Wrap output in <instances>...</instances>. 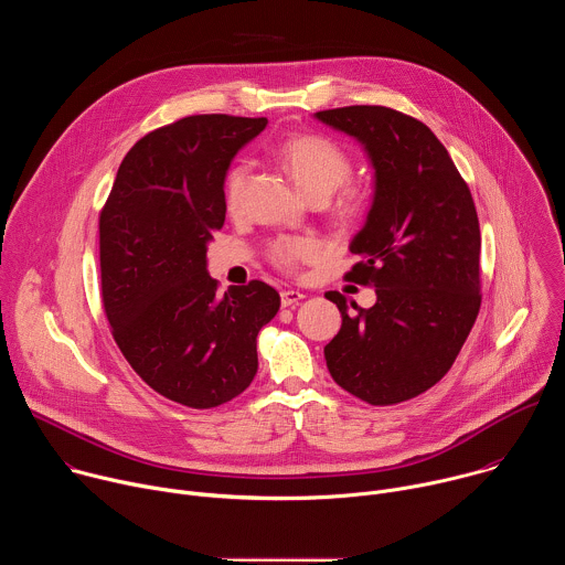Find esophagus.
<instances>
[{
  "label": "esophagus",
  "instance_id": "34e87169",
  "mask_svg": "<svg viewBox=\"0 0 565 565\" xmlns=\"http://www.w3.org/2000/svg\"><path fill=\"white\" fill-rule=\"evenodd\" d=\"M306 295L299 290H281V306H295L303 299Z\"/></svg>",
  "mask_w": 565,
  "mask_h": 565
}]
</instances>
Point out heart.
<instances>
[{"instance_id":"heart-1","label":"heart","mask_w":565,"mask_h":565,"mask_svg":"<svg viewBox=\"0 0 565 565\" xmlns=\"http://www.w3.org/2000/svg\"><path fill=\"white\" fill-rule=\"evenodd\" d=\"M279 160L290 172L295 185L308 199H329L338 188H342L353 172V160L349 151L329 136L321 134H299L281 142ZM250 168L246 163H236L223 183L225 205L230 212H236L244 199ZM366 212V194L358 188L347 190L335 203V218L340 223H353ZM315 246L308 238H277L270 244V259L284 268L292 270L301 259L310 257Z\"/></svg>"}]
</instances>
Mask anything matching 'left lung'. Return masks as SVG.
Returning a JSON list of instances; mask_svg holds the SVG:
<instances>
[{
	"label": "left lung",
	"mask_w": 565,
	"mask_h": 565,
	"mask_svg": "<svg viewBox=\"0 0 565 565\" xmlns=\"http://www.w3.org/2000/svg\"><path fill=\"white\" fill-rule=\"evenodd\" d=\"M358 138L375 168L351 279L373 286L360 308L331 290L340 333L324 347L333 380L375 407L412 399L445 377L480 310V227L471 192L434 131L402 111L353 105L315 114Z\"/></svg>",
	"instance_id": "8db88e82"
}]
</instances>
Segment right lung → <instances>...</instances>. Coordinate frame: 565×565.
<instances>
[{"mask_svg": "<svg viewBox=\"0 0 565 565\" xmlns=\"http://www.w3.org/2000/svg\"><path fill=\"white\" fill-rule=\"evenodd\" d=\"M266 118L188 116L142 136L100 212V286L111 335L156 393L212 409L257 375V335L277 315L266 281L218 295L207 244L225 221L223 181Z\"/></svg>", "mask_w": 565, "mask_h": 565, "instance_id": "obj_1", "label": "right lung"}]
</instances>
